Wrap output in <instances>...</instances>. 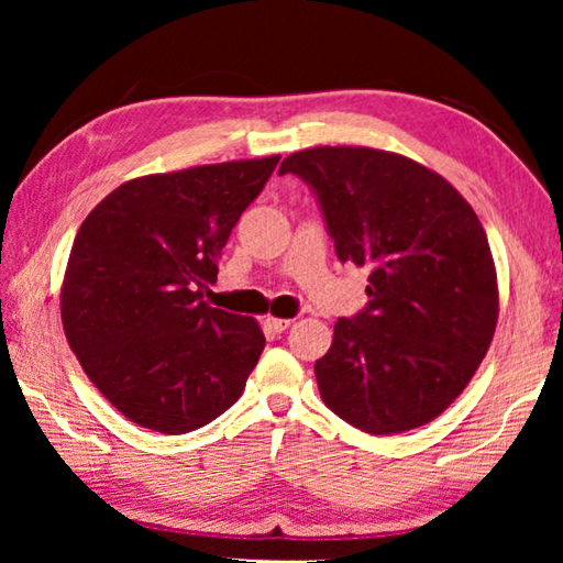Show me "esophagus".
<instances>
[{"instance_id": "34e87169", "label": "esophagus", "mask_w": 563, "mask_h": 563, "mask_svg": "<svg viewBox=\"0 0 563 563\" xmlns=\"http://www.w3.org/2000/svg\"><path fill=\"white\" fill-rule=\"evenodd\" d=\"M290 322H292V320H288V318H273V316L263 318V325H265V330H268V332H283V330H288Z\"/></svg>"}]
</instances>
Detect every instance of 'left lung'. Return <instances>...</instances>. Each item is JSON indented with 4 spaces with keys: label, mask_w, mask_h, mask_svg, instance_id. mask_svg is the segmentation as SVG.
<instances>
[{
    "label": "left lung",
    "mask_w": 563,
    "mask_h": 563,
    "mask_svg": "<svg viewBox=\"0 0 563 563\" xmlns=\"http://www.w3.org/2000/svg\"><path fill=\"white\" fill-rule=\"evenodd\" d=\"M340 263L369 271L367 308L316 362L320 397L369 434L417 430L470 385L499 320L497 268L474 208L417 161L367 146L295 151Z\"/></svg>",
    "instance_id": "left-lung-1"
}]
</instances>
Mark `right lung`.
I'll list each match as a JSON object with an SVG mask.
<instances>
[{"instance_id":"right-lung-1","label":"right lung","mask_w":563,"mask_h":563,"mask_svg":"<svg viewBox=\"0 0 563 563\" xmlns=\"http://www.w3.org/2000/svg\"><path fill=\"white\" fill-rule=\"evenodd\" d=\"M280 156L131 178L84 218L62 283L76 360L123 417L186 434L243 395L265 335L203 290Z\"/></svg>"}]
</instances>
